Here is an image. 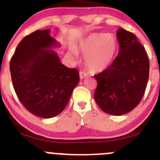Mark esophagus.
Returning a JSON list of instances; mask_svg holds the SVG:
<instances>
[{
	"label": "esophagus",
	"instance_id": "esophagus-1",
	"mask_svg": "<svg viewBox=\"0 0 160 160\" xmlns=\"http://www.w3.org/2000/svg\"><path fill=\"white\" fill-rule=\"evenodd\" d=\"M87 77V73L86 72H83V71H80V78L81 79H83V78H85V77Z\"/></svg>",
	"mask_w": 160,
	"mask_h": 160
}]
</instances>
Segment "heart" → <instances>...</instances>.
<instances>
[{"label": "heart", "mask_w": 160, "mask_h": 160, "mask_svg": "<svg viewBox=\"0 0 160 160\" xmlns=\"http://www.w3.org/2000/svg\"><path fill=\"white\" fill-rule=\"evenodd\" d=\"M118 49V42L111 34L90 35L80 45V51L85 56L84 63L88 70L101 72L112 64ZM74 55L75 50H72Z\"/></svg>", "instance_id": "1"}]
</instances>
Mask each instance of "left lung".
<instances>
[{
    "label": "left lung",
    "mask_w": 160,
    "mask_h": 160,
    "mask_svg": "<svg viewBox=\"0 0 160 160\" xmlns=\"http://www.w3.org/2000/svg\"><path fill=\"white\" fill-rule=\"evenodd\" d=\"M118 55L106 70L94 76V99L104 112L122 115L142 99L147 86L149 60L144 46L132 32L119 28Z\"/></svg>",
    "instance_id": "8db88e82"
}]
</instances>
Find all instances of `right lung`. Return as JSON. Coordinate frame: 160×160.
I'll use <instances>...</instances> for the list:
<instances>
[{"instance_id": "1", "label": "right lung", "mask_w": 160, "mask_h": 160, "mask_svg": "<svg viewBox=\"0 0 160 160\" xmlns=\"http://www.w3.org/2000/svg\"><path fill=\"white\" fill-rule=\"evenodd\" d=\"M50 30H37L19 42L10 62L13 87L29 112L44 118L60 114L80 81L79 72L60 62Z\"/></svg>"}]
</instances>
